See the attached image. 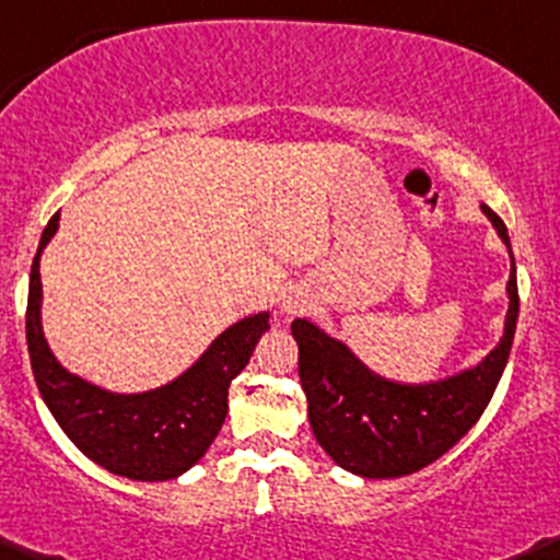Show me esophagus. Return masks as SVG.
<instances>
[{
	"instance_id": "esophagus-1",
	"label": "esophagus",
	"mask_w": 560,
	"mask_h": 560,
	"mask_svg": "<svg viewBox=\"0 0 560 560\" xmlns=\"http://www.w3.org/2000/svg\"><path fill=\"white\" fill-rule=\"evenodd\" d=\"M310 310V296L299 288H291V291L282 293V302H280V315L285 318H296V315H304Z\"/></svg>"
}]
</instances>
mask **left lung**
I'll return each mask as SVG.
<instances>
[{
    "mask_svg": "<svg viewBox=\"0 0 560 560\" xmlns=\"http://www.w3.org/2000/svg\"><path fill=\"white\" fill-rule=\"evenodd\" d=\"M480 210L510 253V307L499 345L475 366L429 383H401L372 372L342 339L315 323H291L310 425L318 445L342 469L366 480L412 475L451 451L486 412L510 359L521 302L504 221L488 205Z\"/></svg>",
    "mask_w": 560,
    "mask_h": 560,
    "instance_id": "1",
    "label": "left lung"
}]
</instances>
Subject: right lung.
<instances>
[{
  "label": "right lung",
  "instance_id": "add662e5",
  "mask_svg": "<svg viewBox=\"0 0 560 560\" xmlns=\"http://www.w3.org/2000/svg\"><path fill=\"white\" fill-rule=\"evenodd\" d=\"M56 212L39 237L28 275L26 342L32 372L56 423L102 469L140 482L175 480L188 471L221 431L229 385L269 331V313L247 315L218 334L210 348L175 380L140 394H118L72 374L50 350L43 331L39 258L59 232Z\"/></svg>",
  "mask_w": 560,
  "mask_h": 560
}]
</instances>
